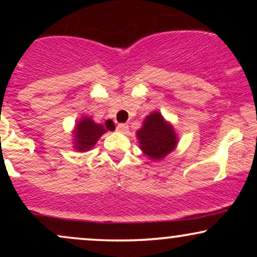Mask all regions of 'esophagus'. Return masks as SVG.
I'll return each mask as SVG.
<instances>
[{"instance_id":"esophagus-1","label":"esophagus","mask_w":257,"mask_h":257,"mask_svg":"<svg viewBox=\"0 0 257 257\" xmlns=\"http://www.w3.org/2000/svg\"><path fill=\"white\" fill-rule=\"evenodd\" d=\"M117 132H119V133H123V134H125L126 132H128V129H129V126L126 125V124H118L117 125Z\"/></svg>"}]
</instances>
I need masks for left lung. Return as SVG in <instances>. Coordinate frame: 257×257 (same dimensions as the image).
<instances>
[{
  "instance_id": "8db88e82",
  "label": "left lung",
  "mask_w": 257,
  "mask_h": 257,
  "mask_svg": "<svg viewBox=\"0 0 257 257\" xmlns=\"http://www.w3.org/2000/svg\"><path fill=\"white\" fill-rule=\"evenodd\" d=\"M139 146L144 155L151 161H161L176 149L178 134L173 124L155 111L147 114L143 125L137 132Z\"/></svg>"
}]
</instances>
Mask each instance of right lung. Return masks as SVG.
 <instances>
[{"instance_id": "right-lung-1", "label": "right lung", "mask_w": 257, "mask_h": 257, "mask_svg": "<svg viewBox=\"0 0 257 257\" xmlns=\"http://www.w3.org/2000/svg\"><path fill=\"white\" fill-rule=\"evenodd\" d=\"M106 133L105 126L95 123L89 116L82 117L75 124L72 131L73 149L79 152L89 151L95 146L98 140Z\"/></svg>"}]
</instances>
